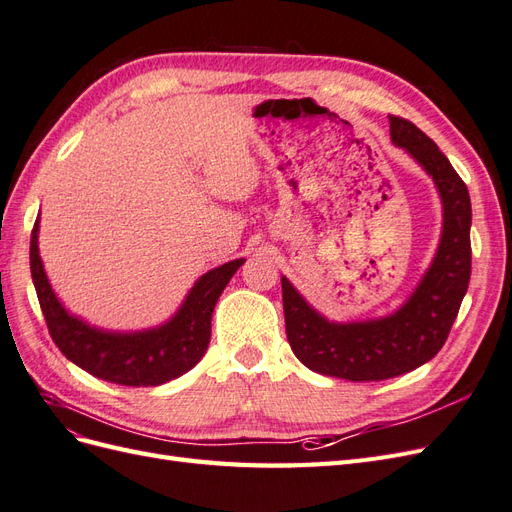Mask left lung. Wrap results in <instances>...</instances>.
Returning a JSON list of instances; mask_svg holds the SVG:
<instances>
[{"label":"left lung","mask_w":512,"mask_h":512,"mask_svg":"<svg viewBox=\"0 0 512 512\" xmlns=\"http://www.w3.org/2000/svg\"><path fill=\"white\" fill-rule=\"evenodd\" d=\"M391 141L436 185L442 200L440 241L410 297L391 314L329 320L282 275L286 335L294 356L322 376L350 382L386 380L425 365L444 346L468 292L472 205L466 183L448 158L414 123L389 117Z\"/></svg>","instance_id":"8db88e82"}]
</instances>
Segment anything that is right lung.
Segmentation results:
<instances>
[{"label":"right lung","mask_w":512,"mask_h":512,"mask_svg":"<svg viewBox=\"0 0 512 512\" xmlns=\"http://www.w3.org/2000/svg\"><path fill=\"white\" fill-rule=\"evenodd\" d=\"M40 215L32 230L29 265L32 280L53 342L76 367L100 380L123 386H158L175 380L203 359L211 339V316L230 277L245 258L200 275L177 312L158 327L113 331L72 314L53 290L38 247Z\"/></svg>","instance_id":"obj_1"}]
</instances>
